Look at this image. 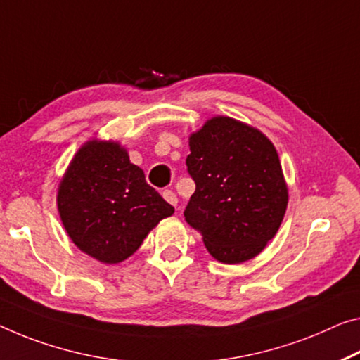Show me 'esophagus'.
I'll return each instance as SVG.
<instances>
[{"label":"esophagus","instance_id":"obj_1","mask_svg":"<svg viewBox=\"0 0 360 360\" xmlns=\"http://www.w3.org/2000/svg\"><path fill=\"white\" fill-rule=\"evenodd\" d=\"M162 196H164L165 201H167L169 204H172V206H176V202H179V199H176L175 193L172 190H164Z\"/></svg>","mask_w":360,"mask_h":360}]
</instances>
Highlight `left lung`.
Returning <instances> with one entry per match:
<instances>
[{"instance_id":"8db88e82","label":"left lung","mask_w":360,"mask_h":360,"mask_svg":"<svg viewBox=\"0 0 360 360\" xmlns=\"http://www.w3.org/2000/svg\"><path fill=\"white\" fill-rule=\"evenodd\" d=\"M188 174L196 190L185 220L224 264L256 257L278 231L288 206L281 164L262 131L231 117L209 119L190 136Z\"/></svg>"}]
</instances>
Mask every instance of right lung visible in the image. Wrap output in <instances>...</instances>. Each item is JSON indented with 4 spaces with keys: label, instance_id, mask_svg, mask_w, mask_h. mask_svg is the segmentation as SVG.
<instances>
[{
    "label": "right lung",
    "instance_id": "obj_1",
    "mask_svg": "<svg viewBox=\"0 0 360 360\" xmlns=\"http://www.w3.org/2000/svg\"><path fill=\"white\" fill-rule=\"evenodd\" d=\"M60 220L80 251L104 264L130 257L174 207L115 141H86L58 190Z\"/></svg>",
    "mask_w": 360,
    "mask_h": 360
}]
</instances>
